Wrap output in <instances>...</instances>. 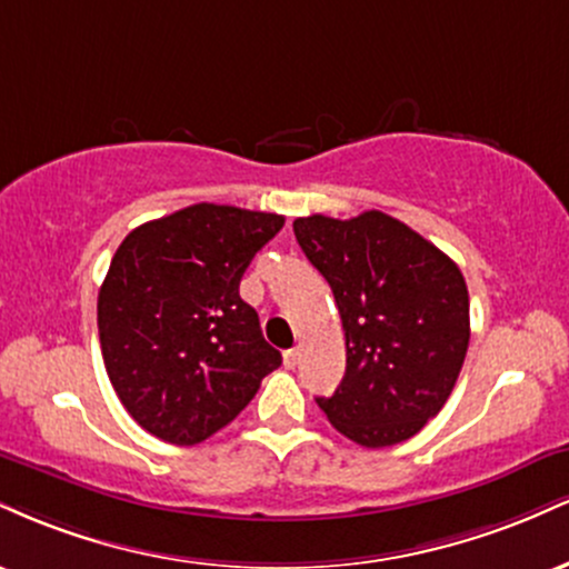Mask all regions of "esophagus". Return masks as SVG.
Segmentation results:
<instances>
[{
	"label": "esophagus",
	"instance_id": "esophagus-1",
	"mask_svg": "<svg viewBox=\"0 0 569 569\" xmlns=\"http://www.w3.org/2000/svg\"><path fill=\"white\" fill-rule=\"evenodd\" d=\"M283 363H286V367H289V369H293V367H297V363H299V350H286L283 352Z\"/></svg>",
	"mask_w": 569,
	"mask_h": 569
}]
</instances>
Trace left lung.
<instances>
[{
    "label": "left lung",
    "mask_w": 569,
    "mask_h": 569,
    "mask_svg": "<svg viewBox=\"0 0 569 569\" xmlns=\"http://www.w3.org/2000/svg\"><path fill=\"white\" fill-rule=\"evenodd\" d=\"M305 257L335 291L348 367L316 398L339 433L393 447L420 433L452 393L471 339L468 286L447 253L382 211L293 221Z\"/></svg>",
    "instance_id": "obj_1"
}]
</instances>
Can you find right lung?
Returning a JSON list of instances; mask_svg holds the SVG:
<instances>
[{"mask_svg": "<svg viewBox=\"0 0 569 569\" xmlns=\"http://www.w3.org/2000/svg\"><path fill=\"white\" fill-rule=\"evenodd\" d=\"M283 221L198 202L117 248L98 291V339L114 393L143 430L179 447L206 441L280 367L238 289Z\"/></svg>", "mask_w": 569, "mask_h": 569, "instance_id": "right-lung-1", "label": "right lung"}]
</instances>
